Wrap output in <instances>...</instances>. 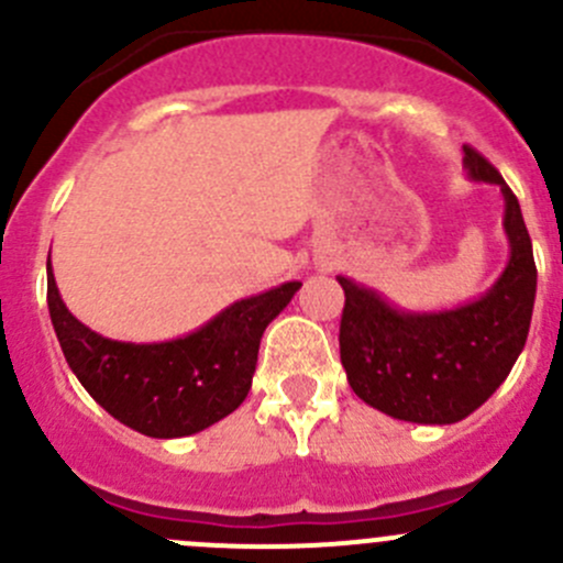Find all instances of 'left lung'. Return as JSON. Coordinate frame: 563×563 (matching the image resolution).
I'll list each match as a JSON object with an SVG mask.
<instances>
[{"mask_svg":"<svg viewBox=\"0 0 563 563\" xmlns=\"http://www.w3.org/2000/svg\"><path fill=\"white\" fill-rule=\"evenodd\" d=\"M471 181L501 187L509 258L482 297L455 308L406 310L382 291L338 275L345 291L340 362L351 389L391 419L455 424L509 376L523 351L537 297V266L523 212L501 174L463 146Z\"/></svg>","mask_w":563,"mask_h":563,"instance_id":"1","label":"left lung"}]
</instances>
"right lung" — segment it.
Wrapping results in <instances>:
<instances>
[{"label": "right lung", "mask_w": 563, "mask_h": 563, "mask_svg": "<svg viewBox=\"0 0 563 563\" xmlns=\"http://www.w3.org/2000/svg\"><path fill=\"white\" fill-rule=\"evenodd\" d=\"M45 272L51 323L70 371L113 419L150 439H185L236 411L253 387L261 334L302 288L288 280L236 299L181 338L124 343L92 332L67 310L51 253Z\"/></svg>", "instance_id": "1"}]
</instances>
